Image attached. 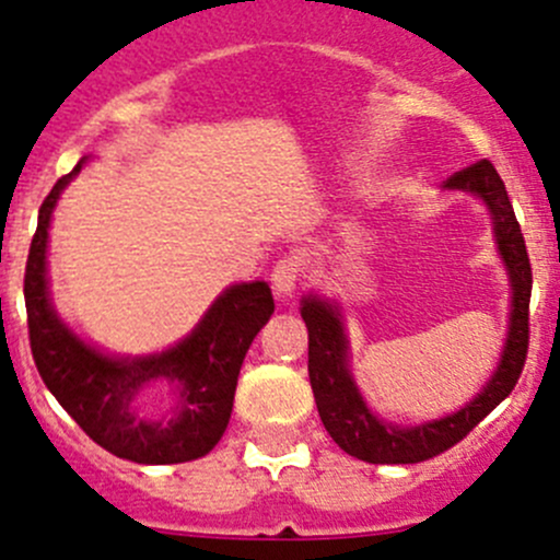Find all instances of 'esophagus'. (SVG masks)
I'll list each match as a JSON object with an SVG mask.
<instances>
[{
    "mask_svg": "<svg viewBox=\"0 0 560 560\" xmlns=\"http://www.w3.org/2000/svg\"><path fill=\"white\" fill-rule=\"evenodd\" d=\"M298 281H301V259L298 257H281L273 265V273H270V284H273L276 295L281 301L292 298V292L298 290Z\"/></svg>",
    "mask_w": 560,
    "mask_h": 560,
    "instance_id": "esophagus-1",
    "label": "esophagus"
}]
</instances>
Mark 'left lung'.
Wrapping results in <instances>:
<instances>
[{
	"label": "left lung",
	"mask_w": 560,
	"mask_h": 560,
	"mask_svg": "<svg viewBox=\"0 0 560 560\" xmlns=\"http://www.w3.org/2000/svg\"><path fill=\"white\" fill-rule=\"evenodd\" d=\"M444 189L471 191L482 197L493 219L495 246L512 284L510 336L499 369L463 409L442 420L411 428L380 420L365 406L349 371V341L343 336L341 308L316 295L303 298L301 316L308 327V380H312L322 425L343 453L365 463H420L442 455L444 450L455 447L463 436H468V431L477 428L515 389L523 374L525 354H528L530 262L504 180L488 160H479L466 171L450 175Z\"/></svg>",
	"instance_id": "obj_1"
}]
</instances>
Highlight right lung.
Returning <instances> with one entry per match:
<instances>
[{
	"label": "right lung",
	"mask_w": 560,
	"mask_h": 560,
	"mask_svg": "<svg viewBox=\"0 0 560 560\" xmlns=\"http://www.w3.org/2000/svg\"><path fill=\"white\" fill-rule=\"evenodd\" d=\"M83 162L39 206L24 273L32 358L45 387L107 453L151 466L195 460L228 431L241 365L273 314V295L265 281L230 287L184 341L160 354L110 358L89 347L54 312L45 279L50 213Z\"/></svg>",
	"instance_id": "right-lung-1"
}]
</instances>
